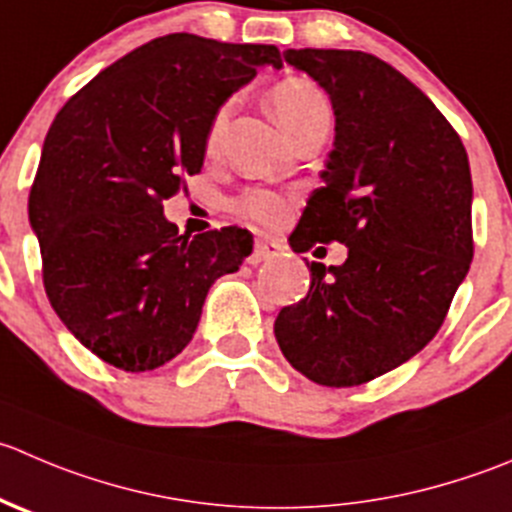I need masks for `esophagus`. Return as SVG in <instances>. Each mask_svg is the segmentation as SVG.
Here are the masks:
<instances>
[{"instance_id": "34e87169", "label": "esophagus", "mask_w": 512, "mask_h": 512, "mask_svg": "<svg viewBox=\"0 0 512 512\" xmlns=\"http://www.w3.org/2000/svg\"><path fill=\"white\" fill-rule=\"evenodd\" d=\"M277 252H280V245H277V242L255 240V247H252V255L247 257V262H250V265H257V262L267 260V257H275Z\"/></svg>"}]
</instances>
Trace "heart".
<instances>
[{
	"mask_svg": "<svg viewBox=\"0 0 512 512\" xmlns=\"http://www.w3.org/2000/svg\"><path fill=\"white\" fill-rule=\"evenodd\" d=\"M272 109H275L277 119L285 124V130L292 137L300 130H305L307 124L317 122V119L330 117V99L325 97L320 87L315 82H310L307 77H287L282 82H277L270 92ZM232 104L235 99H225L220 107L212 112L210 124H207L205 132V152L207 155H215L217 147H220L222 132L227 127V119L232 114ZM237 215L247 217L252 222H260V225H277V222L285 220L287 215V202L285 197L277 195V192L265 190V187H250V190L242 192L235 202H232Z\"/></svg>",
	"mask_w": 512,
	"mask_h": 512,
	"instance_id": "b5f03b06",
	"label": "heart"
}]
</instances>
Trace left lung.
Instances as JSON below:
<instances>
[{"label":"left lung","instance_id":"obj_1","mask_svg":"<svg viewBox=\"0 0 512 512\" xmlns=\"http://www.w3.org/2000/svg\"><path fill=\"white\" fill-rule=\"evenodd\" d=\"M285 62L335 109L325 185L290 247L342 242L347 260L307 262L310 290L282 307L275 337L307 380L352 388L418 355L445 322L475 250L468 152L440 109L375 54L287 49Z\"/></svg>","mask_w":512,"mask_h":512}]
</instances>
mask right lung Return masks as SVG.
Listing matches in <instances>:
<instances>
[{
	"label": "right lung",
	"instance_id": "right-lung-1",
	"mask_svg": "<svg viewBox=\"0 0 512 512\" xmlns=\"http://www.w3.org/2000/svg\"><path fill=\"white\" fill-rule=\"evenodd\" d=\"M272 44L177 32L142 44L59 109L29 190L49 305L99 360L145 372L180 355L212 282L252 252L242 227L180 235L162 202L205 162L212 112Z\"/></svg>",
	"mask_w": 512,
	"mask_h": 512
}]
</instances>
